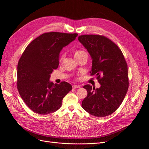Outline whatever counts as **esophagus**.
<instances>
[{"label": "esophagus", "instance_id": "34e87169", "mask_svg": "<svg viewBox=\"0 0 149 149\" xmlns=\"http://www.w3.org/2000/svg\"><path fill=\"white\" fill-rule=\"evenodd\" d=\"M72 87H73V88H80V85H74L72 86Z\"/></svg>", "mask_w": 149, "mask_h": 149}]
</instances>
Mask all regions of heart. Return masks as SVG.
Instances as JSON below:
<instances>
[{
  "label": "heart",
  "mask_w": 149,
  "mask_h": 149,
  "mask_svg": "<svg viewBox=\"0 0 149 149\" xmlns=\"http://www.w3.org/2000/svg\"><path fill=\"white\" fill-rule=\"evenodd\" d=\"M86 54V52H85L84 51L80 50V49H78V50H75V51H74V55L75 58H76V57H79V56H81V55H83V54ZM64 57V56L63 54L61 56L60 58H59V62H62V61L63 60Z\"/></svg>",
  "instance_id": "1"
}]
</instances>
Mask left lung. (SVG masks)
<instances>
[{
  "mask_svg": "<svg viewBox=\"0 0 149 149\" xmlns=\"http://www.w3.org/2000/svg\"><path fill=\"white\" fill-rule=\"evenodd\" d=\"M79 41L92 59L91 75H95L99 88L86 85L87 97L81 107L97 117L111 114L119 108L129 87L127 64L122 51L109 38L98 35H84Z\"/></svg>",
  "mask_w": 149,
  "mask_h": 149,
  "instance_id": "obj_1",
  "label": "left lung"
}]
</instances>
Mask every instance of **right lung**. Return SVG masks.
<instances>
[{
    "label": "right lung",
    "mask_w": 149,
    "mask_h": 149,
    "mask_svg": "<svg viewBox=\"0 0 149 149\" xmlns=\"http://www.w3.org/2000/svg\"><path fill=\"white\" fill-rule=\"evenodd\" d=\"M77 33H43L27 46L17 65V89L24 102L33 112L47 114L55 112L72 88L62 81H50L51 74L59 66L62 49L73 41Z\"/></svg>",
    "instance_id": "obj_1"
}]
</instances>
